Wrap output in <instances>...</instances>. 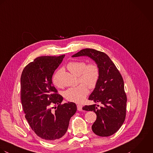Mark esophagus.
I'll return each mask as SVG.
<instances>
[{"label": "esophagus", "mask_w": 153, "mask_h": 153, "mask_svg": "<svg viewBox=\"0 0 153 153\" xmlns=\"http://www.w3.org/2000/svg\"><path fill=\"white\" fill-rule=\"evenodd\" d=\"M82 105H77V110L79 111H82Z\"/></svg>", "instance_id": "esophagus-1"}]
</instances>
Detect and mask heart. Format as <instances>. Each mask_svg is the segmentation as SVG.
Wrapping results in <instances>:
<instances>
[{
	"label": "heart",
	"instance_id": "heart-1",
	"mask_svg": "<svg viewBox=\"0 0 153 153\" xmlns=\"http://www.w3.org/2000/svg\"><path fill=\"white\" fill-rule=\"evenodd\" d=\"M67 69L73 74L79 76L80 83L86 84L89 89H93L96 86L100 76L98 66L94 63L86 64L85 61H71L67 65ZM62 70H58L53 77V83L57 87H61ZM84 84L70 88L66 90L64 95L65 99L75 103L82 102L88 94V88Z\"/></svg>",
	"mask_w": 153,
	"mask_h": 153
}]
</instances>
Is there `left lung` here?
I'll list each match as a JSON object with an SVG mask.
<instances>
[{
  "label": "left lung",
  "mask_w": 153,
  "mask_h": 153,
  "mask_svg": "<svg viewBox=\"0 0 153 153\" xmlns=\"http://www.w3.org/2000/svg\"><path fill=\"white\" fill-rule=\"evenodd\" d=\"M87 56L95 61L100 76L94 89L89 97L95 104L86 105L83 110L93 111L97 116L92 125L93 132L100 137H108L117 132L126 117V95L122 76L114 63L105 53L91 48H85L72 57ZM102 106L98 108L95 103Z\"/></svg>",
  "instance_id": "8db88e82"
}]
</instances>
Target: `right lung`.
<instances>
[{
    "label": "right lung",
    "mask_w": 153,
    "mask_h": 153,
    "mask_svg": "<svg viewBox=\"0 0 153 153\" xmlns=\"http://www.w3.org/2000/svg\"><path fill=\"white\" fill-rule=\"evenodd\" d=\"M64 56L37 57L24 68L21 77V100L25 118L34 132L48 141H57L64 135L77 111L73 102L61 104L63 97L53 85V75Z\"/></svg>",
    "instance_id": "right-lung-1"
}]
</instances>
